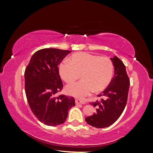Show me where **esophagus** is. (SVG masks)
<instances>
[{
  "mask_svg": "<svg viewBox=\"0 0 153 153\" xmlns=\"http://www.w3.org/2000/svg\"><path fill=\"white\" fill-rule=\"evenodd\" d=\"M75 103H76V105H79V104L84 105V104H85L84 101H82L80 100H78V99H75Z\"/></svg>",
  "mask_w": 153,
  "mask_h": 153,
  "instance_id": "1",
  "label": "esophagus"
}]
</instances>
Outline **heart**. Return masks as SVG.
<instances>
[{"mask_svg": "<svg viewBox=\"0 0 153 153\" xmlns=\"http://www.w3.org/2000/svg\"><path fill=\"white\" fill-rule=\"evenodd\" d=\"M113 71V64L109 58L87 52L73 53L69 62L64 61L59 67L60 75L68 83L77 80L81 73L83 80L66 87L68 94L80 99L84 98L93 91H103L112 80Z\"/></svg>", "mask_w": 153, "mask_h": 153, "instance_id": "obj_1", "label": "heart"}]
</instances>
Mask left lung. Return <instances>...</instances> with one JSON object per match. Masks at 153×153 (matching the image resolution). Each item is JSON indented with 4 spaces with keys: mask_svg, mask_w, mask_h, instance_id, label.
<instances>
[{
    "mask_svg": "<svg viewBox=\"0 0 153 153\" xmlns=\"http://www.w3.org/2000/svg\"><path fill=\"white\" fill-rule=\"evenodd\" d=\"M114 67V76L106 89L98 96H102L100 102L92 103L97 108L96 112L85 118L91 126L104 128L114 124L121 116L126 106L130 82L126 67L117 56L110 58Z\"/></svg>",
    "mask_w": 153,
    "mask_h": 153,
    "instance_id": "8db88e82",
    "label": "left lung"
}]
</instances>
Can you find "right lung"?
I'll use <instances>...</instances> for the list:
<instances>
[{"instance_id": "obj_1", "label": "right lung", "mask_w": 153, "mask_h": 153, "mask_svg": "<svg viewBox=\"0 0 153 153\" xmlns=\"http://www.w3.org/2000/svg\"><path fill=\"white\" fill-rule=\"evenodd\" d=\"M71 52L57 48L37 51L25 71V90L30 108L41 123L55 126L63 124L75 106L73 97L56 96L63 84L58 66Z\"/></svg>"}]
</instances>
